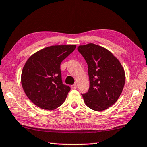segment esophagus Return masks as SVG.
<instances>
[{
  "mask_svg": "<svg viewBox=\"0 0 147 147\" xmlns=\"http://www.w3.org/2000/svg\"><path fill=\"white\" fill-rule=\"evenodd\" d=\"M71 88H72V89H73V90L76 89V84L71 85Z\"/></svg>",
  "mask_w": 147,
  "mask_h": 147,
  "instance_id": "34e87169",
  "label": "esophagus"
}]
</instances>
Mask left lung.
Returning <instances> with one entry per match:
<instances>
[{"instance_id": "8db88e82", "label": "left lung", "mask_w": 147, "mask_h": 147, "mask_svg": "<svg viewBox=\"0 0 147 147\" xmlns=\"http://www.w3.org/2000/svg\"><path fill=\"white\" fill-rule=\"evenodd\" d=\"M77 49L88 66L90 88L82 94L85 104L94 111L105 110L122 94L124 70L117 58L103 47L90 43Z\"/></svg>"}]
</instances>
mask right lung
Returning a JSON list of instances; mask_svg holds the SVG:
<instances>
[{
    "mask_svg": "<svg viewBox=\"0 0 147 147\" xmlns=\"http://www.w3.org/2000/svg\"><path fill=\"white\" fill-rule=\"evenodd\" d=\"M75 48L76 45L49 46L27 59L22 73V84L35 105L51 111L64 103L71 88L63 83L60 65Z\"/></svg>",
    "mask_w": 147,
    "mask_h": 147,
    "instance_id": "right-lung-1",
    "label": "right lung"
}]
</instances>
